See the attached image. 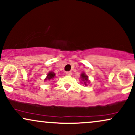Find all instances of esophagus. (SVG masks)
Masks as SVG:
<instances>
[{"label":"esophagus","mask_w":135,"mask_h":135,"mask_svg":"<svg viewBox=\"0 0 135 135\" xmlns=\"http://www.w3.org/2000/svg\"><path fill=\"white\" fill-rule=\"evenodd\" d=\"M66 74L67 75H72V72H70V71H69V72H66Z\"/></svg>","instance_id":"obj_1"}]
</instances>
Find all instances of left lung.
I'll return each mask as SVG.
<instances>
[{"label":"left lung","mask_w":135,"mask_h":135,"mask_svg":"<svg viewBox=\"0 0 135 135\" xmlns=\"http://www.w3.org/2000/svg\"><path fill=\"white\" fill-rule=\"evenodd\" d=\"M80 78H81V80L84 82V84L85 86H87L86 83L88 82H89V80H88V76L87 75H86L85 73H82L81 75H80Z\"/></svg>","instance_id":"1"}]
</instances>
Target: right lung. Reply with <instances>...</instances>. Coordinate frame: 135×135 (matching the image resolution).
<instances>
[{"instance_id":"add662e5","label":"right lung","mask_w":135,"mask_h":135,"mask_svg":"<svg viewBox=\"0 0 135 135\" xmlns=\"http://www.w3.org/2000/svg\"><path fill=\"white\" fill-rule=\"evenodd\" d=\"M55 77V74L53 72H49L48 73V74L47 75V77H46V78L45 79V80L44 81H46L47 80H52Z\"/></svg>"}]
</instances>
